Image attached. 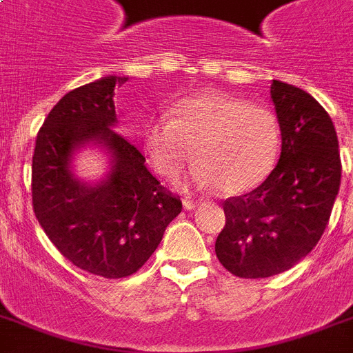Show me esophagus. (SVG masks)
I'll list each match as a JSON object with an SVG mask.
<instances>
[{
    "instance_id": "34e87169",
    "label": "esophagus",
    "mask_w": 353,
    "mask_h": 353,
    "mask_svg": "<svg viewBox=\"0 0 353 353\" xmlns=\"http://www.w3.org/2000/svg\"><path fill=\"white\" fill-rule=\"evenodd\" d=\"M196 205H198V201H194V199H183V207L187 210H192Z\"/></svg>"
}]
</instances>
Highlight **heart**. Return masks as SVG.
<instances>
[{
	"label": "heart",
	"mask_w": 353,
	"mask_h": 353,
	"mask_svg": "<svg viewBox=\"0 0 353 353\" xmlns=\"http://www.w3.org/2000/svg\"><path fill=\"white\" fill-rule=\"evenodd\" d=\"M150 166L174 179L194 159L192 181L225 194L249 192L274 170L282 148L280 122L269 108L220 91L177 102L172 117H157L143 135Z\"/></svg>",
	"instance_id": "heart-1"
}]
</instances>
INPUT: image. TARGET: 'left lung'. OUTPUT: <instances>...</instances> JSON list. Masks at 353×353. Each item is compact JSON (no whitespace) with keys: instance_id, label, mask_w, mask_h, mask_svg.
Wrapping results in <instances>:
<instances>
[{"instance_id":"1","label":"left lung","mask_w":353,"mask_h":353,"mask_svg":"<svg viewBox=\"0 0 353 353\" xmlns=\"http://www.w3.org/2000/svg\"><path fill=\"white\" fill-rule=\"evenodd\" d=\"M271 99L282 132L280 159L265 181L223 201L225 227L216 256L240 279L284 273L317 245L341 185L334 122L301 88L273 80Z\"/></svg>"}]
</instances>
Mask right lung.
<instances>
[{"instance_id": "add662e5", "label": "right lung", "mask_w": 353, "mask_h": 353, "mask_svg": "<svg viewBox=\"0 0 353 353\" xmlns=\"http://www.w3.org/2000/svg\"><path fill=\"white\" fill-rule=\"evenodd\" d=\"M126 77L80 85L57 102L36 135L32 210L65 260L104 279H124L143 268L181 212L179 196L155 179L144 155L113 130L115 85ZM97 140L112 152V174L90 188L68 170L72 150Z\"/></svg>"}]
</instances>
